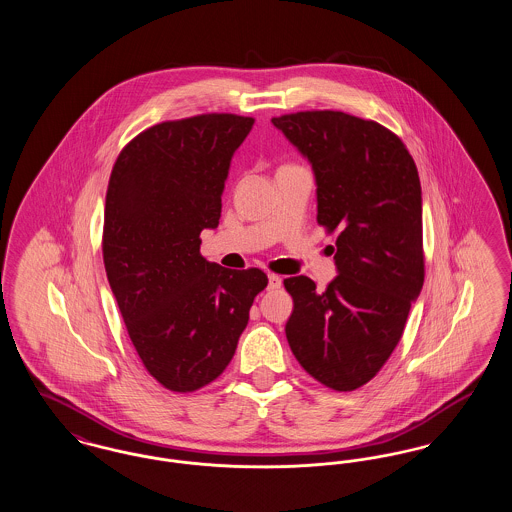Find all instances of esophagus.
<instances>
[{
	"instance_id": "esophagus-1",
	"label": "esophagus",
	"mask_w": 512,
	"mask_h": 512,
	"mask_svg": "<svg viewBox=\"0 0 512 512\" xmlns=\"http://www.w3.org/2000/svg\"><path fill=\"white\" fill-rule=\"evenodd\" d=\"M282 278L276 274H268V290H280Z\"/></svg>"
}]
</instances>
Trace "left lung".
Wrapping results in <instances>:
<instances>
[{"instance_id":"1","label":"left lung","mask_w":512,"mask_h":512,"mask_svg":"<svg viewBox=\"0 0 512 512\" xmlns=\"http://www.w3.org/2000/svg\"><path fill=\"white\" fill-rule=\"evenodd\" d=\"M272 124L313 165L317 222L338 232V276L324 292L307 276L284 280L293 297L286 338L322 386L370 382L401 340L424 284L422 192L397 134L343 111H299Z\"/></svg>"}]
</instances>
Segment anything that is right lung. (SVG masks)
<instances>
[{
  "mask_svg": "<svg viewBox=\"0 0 512 512\" xmlns=\"http://www.w3.org/2000/svg\"><path fill=\"white\" fill-rule=\"evenodd\" d=\"M255 119L207 113L159 122L122 147L107 186L103 263L130 341L167 390L190 393L232 361L261 268L230 270L201 253L217 228L232 155Z\"/></svg>",
  "mask_w": 512,
  "mask_h": 512,
  "instance_id": "add662e5",
  "label": "right lung"
}]
</instances>
